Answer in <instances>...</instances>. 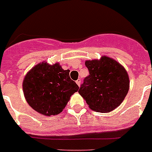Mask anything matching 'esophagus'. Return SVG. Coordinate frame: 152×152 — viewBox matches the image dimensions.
Listing matches in <instances>:
<instances>
[{
    "mask_svg": "<svg viewBox=\"0 0 152 152\" xmlns=\"http://www.w3.org/2000/svg\"><path fill=\"white\" fill-rule=\"evenodd\" d=\"M80 82H81L80 79H77V80H76V83H77V84L79 86V87H80Z\"/></svg>",
    "mask_w": 152,
    "mask_h": 152,
    "instance_id": "1",
    "label": "esophagus"
}]
</instances>
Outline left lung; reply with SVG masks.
I'll use <instances>...</instances> for the list:
<instances>
[{
	"mask_svg": "<svg viewBox=\"0 0 152 152\" xmlns=\"http://www.w3.org/2000/svg\"><path fill=\"white\" fill-rule=\"evenodd\" d=\"M90 75L78 93L89 108L101 113H108L118 108L130 88L126 69L115 59L102 56L99 59L86 60Z\"/></svg>",
	"mask_w": 152,
	"mask_h": 152,
	"instance_id": "1",
	"label": "left lung"
}]
</instances>
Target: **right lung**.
<instances>
[{"label":"right lung","mask_w":152,"mask_h":152,"mask_svg":"<svg viewBox=\"0 0 152 152\" xmlns=\"http://www.w3.org/2000/svg\"><path fill=\"white\" fill-rule=\"evenodd\" d=\"M69 70L59 62H42L30 69L22 82L26 102L34 111L46 116L59 115L79 87L70 78Z\"/></svg>","instance_id":"add662e5"}]
</instances>
